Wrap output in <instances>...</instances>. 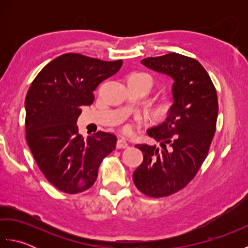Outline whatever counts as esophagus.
<instances>
[{"label": "esophagus", "instance_id": "esophagus-1", "mask_svg": "<svg viewBox=\"0 0 248 248\" xmlns=\"http://www.w3.org/2000/svg\"><path fill=\"white\" fill-rule=\"evenodd\" d=\"M128 143L125 141L124 139H119L117 140V144H116V147H117L118 149H124V148H128Z\"/></svg>", "mask_w": 248, "mask_h": 248}]
</instances>
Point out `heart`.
Segmentation results:
<instances>
[{
  "instance_id": "1",
  "label": "heart",
  "mask_w": 248,
  "mask_h": 248,
  "mask_svg": "<svg viewBox=\"0 0 248 248\" xmlns=\"http://www.w3.org/2000/svg\"><path fill=\"white\" fill-rule=\"evenodd\" d=\"M131 76H138V77L146 78H148L149 82L152 84L151 77L149 75H147V73L139 72V73H133V75H131ZM171 108H172V100L171 99H166V100H164V101H162L161 104L159 105V110L162 114H168L171 110ZM145 121H146V119L143 117V116H138V117H135L133 120H131V121H129V123L124 124L123 132L125 135H133L138 132L141 125L145 124Z\"/></svg>"
}]
</instances>
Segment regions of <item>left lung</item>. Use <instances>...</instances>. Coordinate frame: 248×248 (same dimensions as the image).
I'll use <instances>...</instances> for the list:
<instances>
[{"label": "left lung", "instance_id": "obj_1", "mask_svg": "<svg viewBox=\"0 0 248 248\" xmlns=\"http://www.w3.org/2000/svg\"><path fill=\"white\" fill-rule=\"evenodd\" d=\"M141 64L173 78L172 108L164 123L147 131L161 148L136 145L144 160L133 181L146 196L180 191L196 176L217 130L218 102L211 78L198 61L178 53L147 57Z\"/></svg>", "mask_w": 248, "mask_h": 248}]
</instances>
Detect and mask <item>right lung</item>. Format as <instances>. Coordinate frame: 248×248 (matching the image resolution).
Returning <instances> with one entry per match:
<instances>
[{
  "label": "right lung",
  "instance_id": "1",
  "mask_svg": "<svg viewBox=\"0 0 248 248\" xmlns=\"http://www.w3.org/2000/svg\"><path fill=\"white\" fill-rule=\"evenodd\" d=\"M121 65V60L66 53L46 64L31 84L26 141L46 180L62 192L78 194L93 186L100 164L115 149V135L98 131L84 139L76 124L81 108L93 102L94 89Z\"/></svg>",
  "mask_w": 248,
  "mask_h": 248
}]
</instances>
